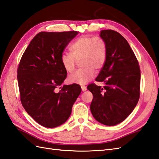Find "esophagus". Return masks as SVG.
<instances>
[{
	"instance_id": "1",
	"label": "esophagus",
	"mask_w": 159,
	"mask_h": 159,
	"mask_svg": "<svg viewBox=\"0 0 159 159\" xmlns=\"http://www.w3.org/2000/svg\"><path fill=\"white\" fill-rule=\"evenodd\" d=\"M81 88H82V90L83 92H84V91H86V86H81Z\"/></svg>"
}]
</instances>
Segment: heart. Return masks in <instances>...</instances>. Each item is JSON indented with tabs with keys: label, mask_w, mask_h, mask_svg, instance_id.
Listing matches in <instances>:
<instances>
[{
	"label": "heart",
	"mask_w": 159,
	"mask_h": 159,
	"mask_svg": "<svg viewBox=\"0 0 159 159\" xmlns=\"http://www.w3.org/2000/svg\"><path fill=\"white\" fill-rule=\"evenodd\" d=\"M70 53H62L61 62L66 72L71 73L77 61H80L82 69L70 75V84L85 85L94 78L95 69L100 70L106 62L107 47L106 42L100 37L83 35L70 45Z\"/></svg>",
	"instance_id": "b5f03b06"
}]
</instances>
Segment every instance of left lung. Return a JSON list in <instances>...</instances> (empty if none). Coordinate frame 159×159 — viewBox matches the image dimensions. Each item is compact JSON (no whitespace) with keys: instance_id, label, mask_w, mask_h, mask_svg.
<instances>
[{"instance_id":"1","label":"left lung","mask_w":159,"mask_h":159,"mask_svg":"<svg viewBox=\"0 0 159 159\" xmlns=\"http://www.w3.org/2000/svg\"><path fill=\"white\" fill-rule=\"evenodd\" d=\"M100 37L106 42V62L96 78L103 82L87 86L93 95L90 111L101 124L114 126L128 117L140 96V68L132 49L124 37L113 30H103Z\"/></svg>"}]
</instances>
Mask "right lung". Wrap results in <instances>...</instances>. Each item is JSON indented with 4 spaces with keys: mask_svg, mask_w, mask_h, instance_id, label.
<instances>
[{
    "mask_svg": "<svg viewBox=\"0 0 159 159\" xmlns=\"http://www.w3.org/2000/svg\"><path fill=\"white\" fill-rule=\"evenodd\" d=\"M77 31L41 32L30 41L17 68L20 101L35 121L54 128L67 120L73 105L81 93L78 84L64 85L67 72L61 62L66 45Z\"/></svg>",
    "mask_w": 159,
    "mask_h": 159,
    "instance_id": "1",
    "label": "right lung"
}]
</instances>
